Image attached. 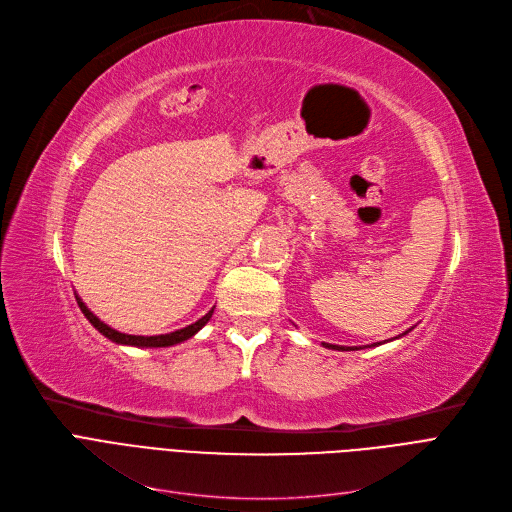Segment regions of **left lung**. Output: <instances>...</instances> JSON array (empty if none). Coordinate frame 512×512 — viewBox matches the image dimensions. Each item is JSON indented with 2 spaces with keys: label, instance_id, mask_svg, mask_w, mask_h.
Masks as SVG:
<instances>
[{
  "label": "left lung",
  "instance_id": "1",
  "mask_svg": "<svg viewBox=\"0 0 512 512\" xmlns=\"http://www.w3.org/2000/svg\"><path fill=\"white\" fill-rule=\"evenodd\" d=\"M409 330H411V328H409ZM409 330H405L403 335H407ZM403 335H399V337H403ZM395 339H397V337H395ZM322 345H324V347H328V349H339V351H341V349H343V351H345V349H353V347H339V345H330V343H322ZM378 345H380V343H378ZM374 347H376V343H374Z\"/></svg>",
  "mask_w": 512,
  "mask_h": 512
}]
</instances>
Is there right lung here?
<instances>
[{"instance_id":"right-lung-1","label":"right lung","mask_w":512,"mask_h":512,"mask_svg":"<svg viewBox=\"0 0 512 512\" xmlns=\"http://www.w3.org/2000/svg\"><path fill=\"white\" fill-rule=\"evenodd\" d=\"M76 302H78L82 314L86 316V320H88L90 324H93L103 337H107L109 341H113V343H117V345H132V347H171V345H177V343H184V341L192 339V337L198 333V330L210 320V316H213V312H215V308H213L208 314H204L200 320H196L194 324H190V326H186V328L173 330V333L155 335V337H140V335L119 333V330H115V328L107 326L105 322H101L93 312H90V310L84 306V302H82V299H80L78 295H76Z\"/></svg>"}]
</instances>
